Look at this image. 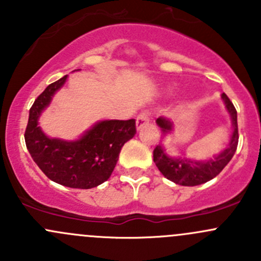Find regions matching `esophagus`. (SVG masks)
<instances>
[{
  "label": "esophagus",
  "mask_w": 261,
  "mask_h": 261,
  "mask_svg": "<svg viewBox=\"0 0 261 261\" xmlns=\"http://www.w3.org/2000/svg\"><path fill=\"white\" fill-rule=\"evenodd\" d=\"M149 122H150L149 114H146V112H143V114L139 115L138 118H136V127H138V130H140V128H143L144 126L147 125Z\"/></svg>",
  "instance_id": "34e87169"
}]
</instances>
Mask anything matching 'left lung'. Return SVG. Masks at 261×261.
I'll return each mask as SVG.
<instances>
[{
    "instance_id": "left-lung-1",
    "label": "left lung",
    "mask_w": 261,
    "mask_h": 261,
    "mask_svg": "<svg viewBox=\"0 0 261 261\" xmlns=\"http://www.w3.org/2000/svg\"><path fill=\"white\" fill-rule=\"evenodd\" d=\"M221 98L225 103L226 111L230 115L231 123H232V133H231L227 146L220 154L215 155L210 159L196 160L186 156H170L167 154L165 147L159 144L154 149V163L167 179L174 181L175 184H179V186H199V184H203L217 177L222 172L223 168L228 164V162L232 159L239 143L238 112H236L232 102L225 93L221 94ZM156 125L162 130L163 139L172 134L173 128H174V125L165 117L158 118Z\"/></svg>"
}]
</instances>
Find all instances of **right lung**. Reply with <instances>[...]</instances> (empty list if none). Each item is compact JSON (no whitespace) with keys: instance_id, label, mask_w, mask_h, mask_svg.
Listing matches in <instances>:
<instances>
[{"instance_id":"1","label":"right lung","mask_w":261,"mask_h":261,"mask_svg":"<svg viewBox=\"0 0 261 261\" xmlns=\"http://www.w3.org/2000/svg\"><path fill=\"white\" fill-rule=\"evenodd\" d=\"M67 80L64 75L49 84L31 106L26 147L49 179L69 188H94L111 177L121 147L135 136V120L98 121L75 140L49 138L39 126V118Z\"/></svg>"}]
</instances>
